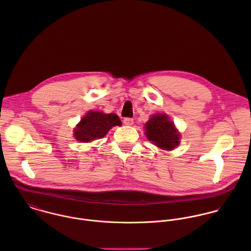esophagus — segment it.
Here are the masks:
<instances>
[{"mask_svg":"<svg viewBox=\"0 0 251 251\" xmlns=\"http://www.w3.org/2000/svg\"><path fill=\"white\" fill-rule=\"evenodd\" d=\"M124 124L126 126H132L133 125V119H131V118H125L124 119Z\"/></svg>","mask_w":251,"mask_h":251,"instance_id":"esophagus-1","label":"esophagus"}]
</instances>
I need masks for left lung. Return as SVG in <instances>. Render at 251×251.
Returning a JSON list of instances; mask_svg holds the SVG:
<instances>
[{"label": "left lung", "mask_w": 251, "mask_h": 251, "mask_svg": "<svg viewBox=\"0 0 251 251\" xmlns=\"http://www.w3.org/2000/svg\"><path fill=\"white\" fill-rule=\"evenodd\" d=\"M145 134L156 147L172 151L179 144V132L166 114H155L145 125Z\"/></svg>", "instance_id": "1"}]
</instances>
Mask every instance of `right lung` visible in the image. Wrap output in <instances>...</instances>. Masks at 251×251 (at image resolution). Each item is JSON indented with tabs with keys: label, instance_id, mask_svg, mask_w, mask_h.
I'll list each match as a JSON object with an SVG mask.
<instances>
[{
	"label": "right lung",
	"instance_id": "1",
	"mask_svg": "<svg viewBox=\"0 0 251 251\" xmlns=\"http://www.w3.org/2000/svg\"><path fill=\"white\" fill-rule=\"evenodd\" d=\"M116 126H122L118 115L89 111L74 128L73 135L77 141L88 143L104 137L108 131Z\"/></svg>",
	"mask_w": 251,
	"mask_h": 251
}]
</instances>
